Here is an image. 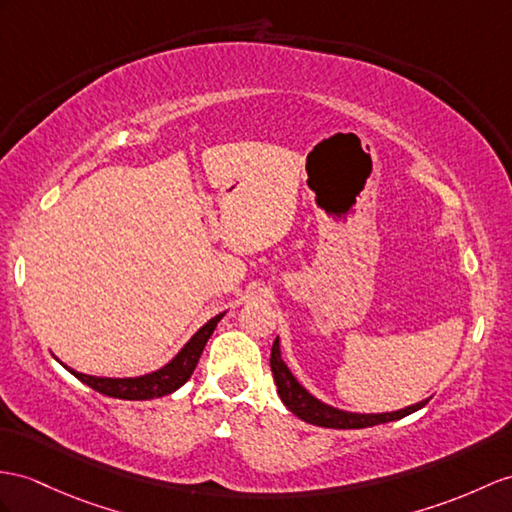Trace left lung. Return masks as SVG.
<instances>
[{"mask_svg": "<svg viewBox=\"0 0 512 512\" xmlns=\"http://www.w3.org/2000/svg\"><path fill=\"white\" fill-rule=\"evenodd\" d=\"M271 371H273V380H276L278 395L284 402V406L289 408L295 417H299L306 423H313V426H321V428H336V430L371 428V426H378V423L402 419L430 402V397H428V400H423L419 404L406 406L402 410H393V413H378V415L347 413V410L332 408L328 404L319 402L315 395H310L304 386L295 380L291 369L286 367V363L282 360L278 339L273 341V347H271Z\"/></svg>", "mask_w": 512, "mask_h": 512, "instance_id": "1", "label": "left lung"}]
</instances>
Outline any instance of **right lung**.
<instances>
[{"label": "right lung", "mask_w": 512, "mask_h": 512, "mask_svg": "<svg viewBox=\"0 0 512 512\" xmlns=\"http://www.w3.org/2000/svg\"><path fill=\"white\" fill-rule=\"evenodd\" d=\"M223 315L226 313L206 321L204 326L191 336V341L176 354V358L169 360L165 367H160L158 371H152V373H145V376H139V378H99V376H86V373L73 371L67 365L65 367L80 382L91 386L93 391L102 395L117 397V400H154V397H162L178 391L180 386L191 378V373L197 367V360L202 356L210 334L215 332L217 323L221 321Z\"/></svg>", "instance_id": "1"}]
</instances>
